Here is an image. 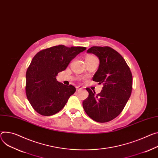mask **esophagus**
I'll return each mask as SVG.
<instances>
[{
  "mask_svg": "<svg viewBox=\"0 0 158 158\" xmlns=\"http://www.w3.org/2000/svg\"><path fill=\"white\" fill-rule=\"evenodd\" d=\"M81 89H82V88H81V87H80V86L76 87V91H79L81 90Z\"/></svg>",
  "mask_w": 158,
  "mask_h": 158,
  "instance_id": "34e87169",
  "label": "esophagus"
}]
</instances>
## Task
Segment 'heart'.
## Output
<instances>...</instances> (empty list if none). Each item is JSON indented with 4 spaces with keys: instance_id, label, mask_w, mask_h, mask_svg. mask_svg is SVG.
I'll return each mask as SVG.
<instances>
[{
    "instance_id": "b5f03b06",
    "label": "heart",
    "mask_w": 158,
    "mask_h": 158,
    "mask_svg": "<svg viewBox=\"0 0 158 158\" xmlns=\"http://www.w3.org/2000/svg\"><path fill=\"white\" fill-rule=\"evenodd\" d=\"M93 58H95V56H92V55H89V56H88L86 57V59H93Z\"/></svg>"
}]
</instances>
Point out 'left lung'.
<instances>
[{
  "label": "left lung",
  "mask_w": 158,
  "mask_h": 158,
  "mask_svg": "<svg viewBox=\"0 0 158 158\" xmlns=\"http://www.w3.org/2000/svg\"><path fill=\"white\" fill-rule=\"evenodd\" d=\"M87 53L98 57L99 65L93 81L102 84L101 93L96 94L89 88L82 106L88 115L96 122L112 120L122 111L131 96L132 76L122 56L108 47H92Z\"/></svg>",
  "instance_id": "left-lung-1"
}]
</instances>
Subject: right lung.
<instances>
[{"instance_id":"1","label":"right lung","mask_w":158,"mask_h":158,"mask_svg":"<svg viewBox=\"0 0 158 158\" xmlns=\"http://www.w3.org/2000/svg\"><path fill=\"white\" fill-rule=\"evenodd\" d=\"M86 48L58 45L35 55L26 74V96L34 110L41 115L50 116L60 111L76 92L73 85L56 81L70 62Z\"/></svg>"}]
</instances>
